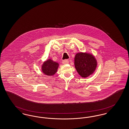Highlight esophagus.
<instances>
[{
	"label": "esophagus",
	"mask_w": 129,
	"mask_h": 129,
	"mask_svg": "<svg viewBox=\"0 0 129 129\" xmlns=\"http://www.w3.org/2000/svg\"><path fill=\"white\" fill-rule=\"evenodd\" d=\"M69 60H68V59H65V60H63V61H62V63L63 64H68V63H69Z\"/></svg>",
	"instance_id": "esophagus-1"
}]
</instances>
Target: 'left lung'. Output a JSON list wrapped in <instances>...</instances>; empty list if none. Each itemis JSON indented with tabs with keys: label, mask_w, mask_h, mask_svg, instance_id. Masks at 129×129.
<instances>
[{
	"label": "left lung",
	"mask_w": 129,
	"mask_h": 129,
	"mask_svg": "<svg viewBox=\"0 0 129 129\" xmlns=\"http://www.w3.org/2000/svg\"><path fill=\"white\" fill-rule=\"evenodd\" d=\"M74 65L79 75L82 77L86 78L94 72L97 66V61L92 55L80 52L75 55Z\"/></svg>",
	"instance_id": "left-lung-1"
}]
</instances>
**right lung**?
Here are the masks:
<instances>
[{
  "label": "right lung",
  "instance_id": "right-lung-1",
  "mask_svg": "<svg viewBox=\"0 0 129 129\" xmlns=\"http://www.w3.org/2000/svg\"><path fill=\"white\" fill-rule=\"evenodd\" d=\"M58 66V63L53 61L51 59H49L43 63L42 66V70L43 72L46 75L51 76L57 72Z\"/></svg>",
  "mask_w": 129,
  "mask_h": 129
}]
</instances>
